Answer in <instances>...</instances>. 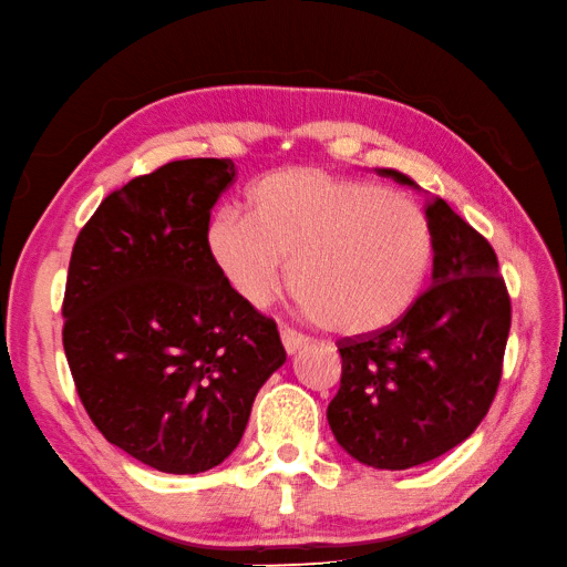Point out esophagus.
<instances>
[{
	"mask_svg": "<svg viewBox=\"0 0 567 567\" xmlns=\"http://www.w3.org/2000/svg\"><path fill=\"white\" fill-rule=\"evenodd\" d=\"M281 341H284V349H286V353H288V355H293V353H298L302 347H306V341H308V339L302 337V334H298V331L284 327V329H281Z\"/></svg>",
	"mask_w": 567,
	"mask_h": 567,
	"instance_id": "esophagus-1",
	"label": "esophagus"
}]
</instances>
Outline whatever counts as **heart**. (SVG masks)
<instances>
[{
  "mask_svg": "<svg viewBox=\"0 0 567 567\" xmlns=\"http://www.w3.org/2000/svg\"><path fill=\"white\" fill-rule=\"evenodd\" d=\"M206 252L250 306L288 286L324 329L372 334L416 300L433 259L431 220L416 202L365 179L317 168L261 175L247 189V216L218 209Z\"/></svg>",
  "mask_w": 567,
  "mask_h": 567,
  "instance_id": "heart-1",
  "label": "heart"
}]
</instances>
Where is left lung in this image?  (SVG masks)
Here are the masks:
<instances>
[{
	"label": "left lung",
	"mask_w": 567,
	"mask_h": 567,
	"mask_svg": "<svg viewBox=\"0 0 567 567\" xmlns=\"http://www.w3.org/2000/svg\"><path fill=\"white\" fill-rule=\"evenodd\" d=\"M419 189L404 173L378 168ZM433 286L388 329L339 341L341 388L327 421L337 443L372 468L402 472L476 431L503 375L509 296L491 243L433 197Z\"/></svg>",
	"instance_id": "obj_1"
}]
</instances>
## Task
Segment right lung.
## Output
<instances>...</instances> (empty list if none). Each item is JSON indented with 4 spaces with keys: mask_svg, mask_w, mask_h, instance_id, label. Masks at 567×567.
I'll list each match as a JSON object with an SVG mask.
<instances>
[{
    "mask_svg": "<svg viewBox=\"0 0 567 567\" xmlns=\"http://www.w3.org/2000/svg\"><path fill=\"white\" fill-rule=\"evenodd\" d=\"M230 158L130 179L81 228L64 291V353L107 443L165 474L238 447L252 402L286 363L279 329L214 267L204 230Z\"/></svg>",
    "mask_w": 567,
    "mask_h": 567,
    "instance_id": "1",
    "label": "right lung"
}]
</instances>
